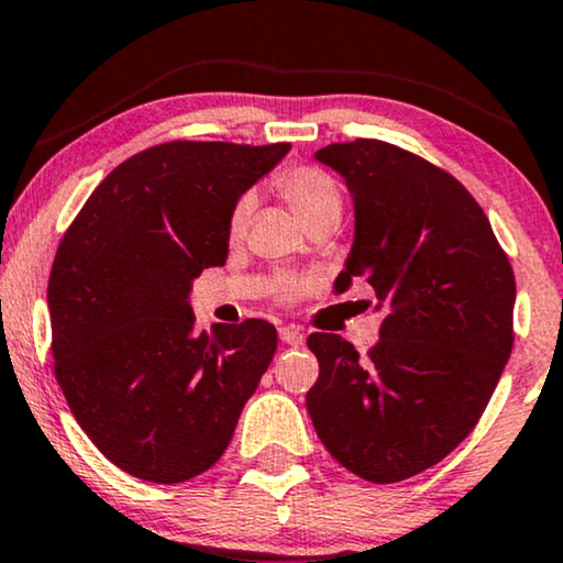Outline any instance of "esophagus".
Instances as JSON below:
<instances>
[{"instance_id":"34e87169","label":"esophagus","mask_w":563,"mask_h":563,"mask_svg":"<svg viewBox=\"0 0 563 563\" xmlns=\"http://www.w3.org/2000/svg\"><path fill=\"white\" fill-rule=\"evenodd\" d=\"M280 340L286 344H294V347H298V344H303V332L294 324L280 327Z\"/></svg>"}]
</instances>
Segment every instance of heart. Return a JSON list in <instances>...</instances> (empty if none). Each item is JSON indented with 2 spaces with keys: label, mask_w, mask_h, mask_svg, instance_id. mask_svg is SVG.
<instances>
[{
  "label": "heart",
  "mask_w": 563,
  "mask_h": 563,
  "mask_svg": "<svg viewBox=\"0 0 563 563\" xmlns=\"http://www.w3.org/2000/svg\"><path fill=\"white\" fill-rule=\"evenodd\" d=\"M275 187L280 190L283 198L288 200L290 208L301 216V221L306 227H311L313 221L324 219V216L340 213L342 211V192L336 187L334 177L329 172L319 169V167H309V164H301V167H290L283 169L280 175L275 177ZM254 195L244 192L239 195L229 211V236L239 239L244 236L246 227H250V219L254 213ZM298 294V286L294 280H280L277 286V296L280 298H290Z\"/></svg>",
  "instance_id": "obj_1"
}]
</instances>
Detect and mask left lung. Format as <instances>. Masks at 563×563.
<instances>
[{"mask_svg":"<svg viewBox=\"0 0 563 563\" xmlns=\"http://www.w3.org/2000/svg\"><path fill=\"white\" fill-rule=\"evenodd\" d=\"M317 159L355 200L334 288L365 277L388 317L368 355L340 334H309L319 378L306 409L344 468L396 484L443 461L484 415L515 342L512 265L474 195L422 156L355 139Z\"/></svg>","mask_w":563,"mask_h":563,"instance_id":"left-lung-1","label":"left lung"}]
</instances>
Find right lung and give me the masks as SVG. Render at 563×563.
<instances>
[{
	"instance_id": "add662e5",
	"label": "right lung",
	"mask_w": 563,
	"mask_h": 563,
	"mask_svg": "<svg viewBox=\"0 0 563 563\" xmlns=\"http://www.w3.org/2000/svg\"><path fill=\"white\" fill-rule=\"evenodd\" d=\"M290 144L169 141L118 164L48 277L58 386L104 459L179 484L221 459L277 347L265 319L195 332L192 280L229 254V211Z\"/></svg>"
}]
</instances>
